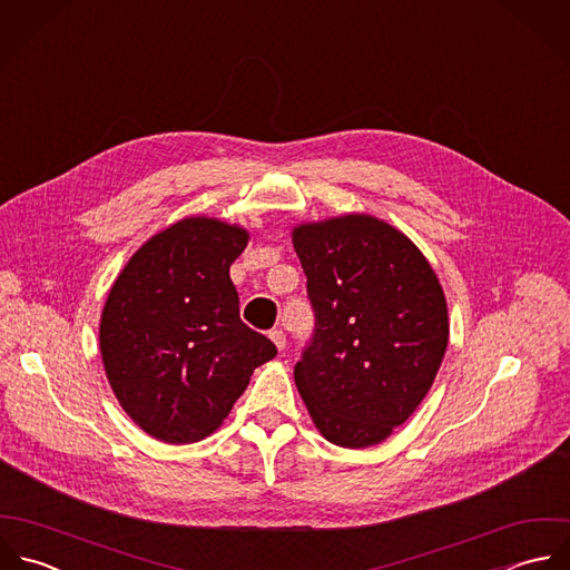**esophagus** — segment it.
Masks as SVG:
<instances>
[{"mask_svg": "<svg viewBox=\"0 0 570 570\" xmlns=\"http://www.w3.org/2000/svg\"><path fill=\"white\" fill-rule=\"evenodd\" d=\"M269 338H272V343L278 347V352L285 350L287 338H285V332H283V330H272V332H269Z\"/></svg>", "mask_w": 570, "mask_h": 570, "instance_id": "obj_1", "label": "esophagus"}]
</instances>
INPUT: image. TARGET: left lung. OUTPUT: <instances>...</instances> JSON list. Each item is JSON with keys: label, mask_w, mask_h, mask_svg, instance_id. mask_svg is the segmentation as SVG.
Segmentation results:
<instances>
[{"label": "left lung", "mask_w": 570, "mask_h": 570, "mask_svg": "<svg viewBox=\"0 0 570 570\" xmlns=\"http://www.w3.org/2000/svg\"><path fill=\"white\" fill-rule=\"evenodd\" d=\"M292 240L316 318L296 386L332 444H379L417 409L444 358L440 281L400 229L370 214L303 223Z\"/></svg>", "instance_id": "obj_1"}]
</instances>
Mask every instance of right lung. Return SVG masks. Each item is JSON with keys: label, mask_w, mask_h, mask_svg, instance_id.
I'll return each instance as SVG.
<instances>
[{"label": "right lung", "mask_w": 570, "mask_h": 570, "mask_svg": "<svg viewBox=\"0 0 570 570\" xmlns=\"http://www.w3.org/2000/svg\"><path fill=\"white\" fill-rule=\"evenodd\" d=\"M247 229L190 216L144 243L117 276L99 325L108 382L153 438L190 444L214 433L256 367L276 356L238 314L229 265Z\"/></svg>", "instance_id": "right-lung-1"}]
</instances>
